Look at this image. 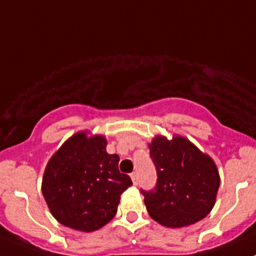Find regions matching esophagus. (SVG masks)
Wrapping results in <instances>:
<instances>
[{"instance_id": "34e87169", "label": "esophagus", "mask_w": 256, "mask_h": 256, "mask_svg": "<svg viewBox=\"0 0 256 256\" xmlns=\"http://www.w3.org/2000/svg\"><path fill=\"white\" fill-rule=\"evenodd\" d=\"M131 180H132L134 184H138V174H136V172H132V174H131Z\"/></svg>"}]
</instances>
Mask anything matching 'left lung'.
<instances>
[{"label":"left lung","instance_id":"1","mask_svg":"<svg viewBox=\"0 0 256 256\" xmlns=\"http://www.w3.org/2000/svg\"><path fill=\"white\" fill-rule=\"evenodd\" d=\"M157 170L154 190L144 192L150 216L167 228L192 226L216 204L220 177L216 162L180 135H156L148 144Z\"/></svg>","mask_w":256,"mask_h":256}]
</instances>
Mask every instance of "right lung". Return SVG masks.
Instances as JSON below:
<instances>
[{"label":"right lung","mask_w":256,"mask_h":256,"mask_svg":"<svg viewBox=\"0 0 256 256\" xmlns=\"http://www.w3.org/2000/svg\"><path fill=\"white\" fill-rule=\"evenodd\" d=\"M106 144L104 135L78 131L49 158L42 193L64 226L85 233L102 228L115 216L120 196L132 186L118 171L120 157L108 154Z\"/></svg>","instance_id":"right-lung-1"}]
</instances>
